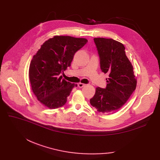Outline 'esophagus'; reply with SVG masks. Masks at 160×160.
Listing matches in <instances>:
<instances>
[{
  "mask_svg": "<svg viewBox=\"0 0 160 160\" xmlns=\"http://www.w3.org/2000/svg\"><path fill=\"white\" fill-rule=\"evenodd\" d=\"M86 86V84H84V83H79L78 84V87L80 88H82L83 87H84Z\"/></svg>",
  "mask_w": 160,
  "mask_h": 160,
  "instance_id": "obj_1",
  "label": "esophagus"
}]
</instances>
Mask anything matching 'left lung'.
I'll use <instances>...</instances> for the list:
<instances>
[{
  "label": "left lung",
  "mask_w": 160,
  "mask_h": 160,
  "mask_svg": "<svg viewBox=\"0 0 160 160\" xmlns=\"http://www.w3.org/2000/svg\"><path fill=\"white\" fill-rule=\"evenodd\" d=\"M101 71L109 74L106 88H97L90 104L102 113L117 111L136 88L133 67L125 54V47L113 39L94 38Z\"/></svg>",
  "instance_id": "1"
}]
</instances>
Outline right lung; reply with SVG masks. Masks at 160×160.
Returning a JSON list of instances; mask_svg holds the SVG:
<instances>
[{
  "instance_id": "1",
  "label": "right lung",
  "mask_w": 160,
  "mask_h": 160,
  "mask_svg": "<svg viewBox=\"0 0 160 160\" xmlns=\"http://www.w3.org/2000/svg\"><path fill=\"white\" fill-rule=\"evenodd\" d=\"M88 42L85 38L56 36L46 41L33 56L29 78L39 101L50 109L63 106L74 87L61 75L71 66L74 54Z\"/></svg>"
}]
</instances>
